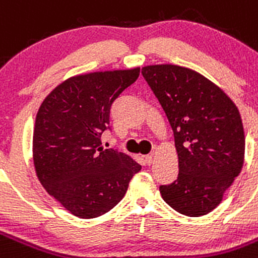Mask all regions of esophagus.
Here are the masks:
<instances>
[{
	"label": "esophagus",
	"mask_w": 258,
	"mask_h": 258,
	"mask_svg": "<svg viewBox=\"0 0 258 258\" xmlns=\"http://www.w3.org/2000/svg\"><path fill=\"white\" fill-rule=\"evenodd\" d=\"M145 161H146V164H147V165L152 164V161H153V153H150V155L146 156Z\"/></svg>",
	"instance_id": "34e87169"
}]
</instances>
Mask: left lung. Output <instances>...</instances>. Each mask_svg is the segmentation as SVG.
Listing matches in <instances>:
<instances>
[{"label": "left lung", "instance_id": "left-lung-1", "mask_svg": "<svg viewBox=\"0 0 258 258\" xmlns=\"http://www.w3.org/2000/svg\"><path fill=\"white\" fill-rule=\"evenodd\" d=\"M142 75L169 119L179 158L178 179L160 186V193L179 214H209L244 162L239 110L220 87L188 68L150 65Z\"/></svg>", "mask_w": 258, "mask_h": 258}]
</instances>
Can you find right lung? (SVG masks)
Segmentation results:
<instances>
[{
    "instance_id": "obj_1",
    "label": "right lung",
    "mask_w": 258,
    "mask_h": 258,
    "mask_svg": "<svg viewBox=\"0 0 258 258\" xmlns=\"http://www.w3.org/2000/svg\"><path fill=\"white\" fill-rule=\"evenodd\" d=\"M139 77V68L77 75L44 98L35 117L33 161L49 196L80 219L106 214L122 200L142 166L131 156L103 150L110 108Z\"/></svg>"
}]
</instances>
